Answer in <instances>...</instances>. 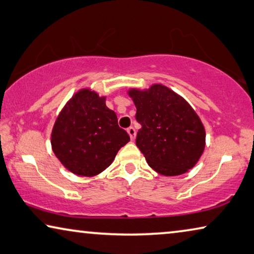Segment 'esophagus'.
Listing matches in <instances>:
<instances>
[{"label": "esophagus", "instance_id": "obj_1", "mask_svg": "<svg viewBox=\"0 0 254 254\" xmlns=\"http://www.w3.org/2000/svg\"><path fill=\"white\" fill-rule=\"evenodd\" d=\"M127 132H128V135H129V137H130V139H131V140L135 138L136 131H135V129H134V127H129V128H127Z\"/></svg>", "mask_w": 254, "mask_h": 254}]
</instances>
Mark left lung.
Listing matches in <instances>:
<instances>
[{"mask_svg":"<svg viewBox=\"0 0 254 254\" xmlns=\"http://www.w3.org/2000/svg\"><path fill=\"white\" fill-rule=\"evenodd\" d=\"M136 107V145L152 169L163 176H178L196 165L205 147L200 117L177 93L162 84L149 89L130 88Z\"/></svg>","mask_w":254,"mask_h":254,"instance_id":"left-lung-1","label":"left lung"}]
</instances>
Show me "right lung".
Returning <instances> with one entry per match:
<instances>
[{"instance_id": "add662e5", "label": "right lung", "mask_w": 254, "mask_h": 254, "mask_svg": "<svg viewBox=\"0 0 254 254\" xmlns=\"http://www.w3.org/2000/svg\"><path fill=\"white\" fill-rule=\"evenodd\" d=\"M118 126L105 96L91 88L79 89L54 123L51 145L65 169L78 176L93 177L111 165L118 151L129 142Z\"/></svg>"}]
</instances>
